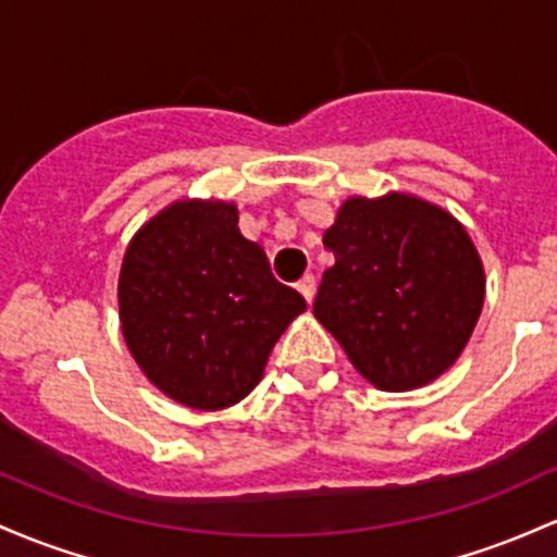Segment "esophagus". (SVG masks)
<instances>
[{"label": "esophagus", "instance_id": "34e87169", "mask_svg": "<svg viewBox=\"0 0 557 557\" xmlns=\"http://www.w3.org/2000/svg\"><path fill=\"white\" fill-rule=\"evenodd\" d=\"M296 288L301 290V296L307 298L309 304L314 301V293H317V280H314V274H304V277L296 283Z\"/></svg>", "mask_w": 557, "mask_h": 557}]
</instances>
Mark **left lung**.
Wrapping results in <instances>:
<instances>
[{
    "mask_svg": "<svg viewBox=\"0 0 557 557\" xmlns=\"http://www.w3.org/2000/svg\"><path fill=\"white\" fill-rule=\"evenodd\" d=\"M322 243L335 264L314 317L372 386H425L460 357L484 307V267L457 219L409 195L351 198Z\"/></svg>",
    "mask_w": 557,
    "mask_h": 557,
    "instance_id": "1",
    "label": "left lung"
}]
</instances>
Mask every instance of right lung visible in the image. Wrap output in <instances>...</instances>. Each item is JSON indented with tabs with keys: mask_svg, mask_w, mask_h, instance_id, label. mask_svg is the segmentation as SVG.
<instances>
[{
	"mask_svg": "<svg viewBox=\"0 0 557 557\" xmlns=\"http://www.w3.org/2000/svg\"><path fill=\"white\" fill-rule=\"evenodd\" d=\"M121 327L145 375L195 409L256 388L283 330L307 309L277 283L232 203H174L134 235L119 280Z\"/></svg>",
	"mask_w": 557,
	"mask_h": 557,
	"instance_id": "add662e5",
	"label": "right lung"
}]
</instances>
